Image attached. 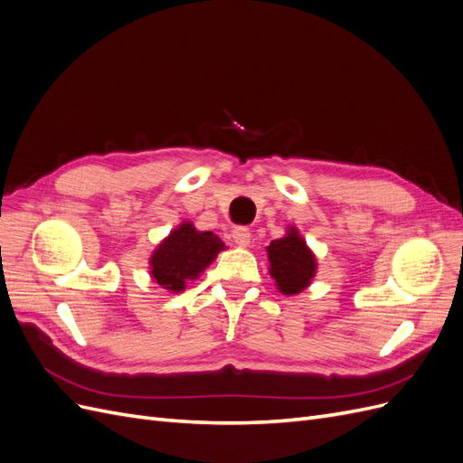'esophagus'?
Masks as SVG:
<instances>
[{
  "label": "esophagus",
  "mask_w": 463,
  "mask_h": 463,
  "mask_svg": "<svg viewBox=\"0 0 463 463\" xmlns=\"http://www.w3.org/2000/svg\"><path fill=\"white\" fill-rule=\"evenodd\" d=\"M232 237H233V241L240 245V247H249V243H250V233L245 228H235Z\"/></svg>",
  "instance_id": "34e87169"
}]
</instances>
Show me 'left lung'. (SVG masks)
I'll return each mask as SVG.
<instances>
[{"mask_svg":"<svg viewBox=\"0 0 463 463\" xmlns=\"http://www.w3.org/2000/svg\"><path fill=\"white\" fill-rule=\"evenodd\" d=\"M266 255H269V272L279 293L298 296L313 284L317 257L296 226H289L284 237L266 247Z\"/></svg>","mask_w":463,"mask_h":463,"instance_id":"obj_1","label":"left lung"}]
</instances>
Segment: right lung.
Segmentation results:
<instances>
[{
    "mask_svg": "<svg viewBox=\"0 0 463 463\" xmlns=\"http://www.w3.org/2000/svg\"><path fill=\"white\" fill-rule=\"evenodd\" d=\"M223 249L226 245L216 233L199 232L191 222H181L152 250L150 278L164 289L179 293L189 279H197Z\"/></svg>",
    "mask_w": 463,
    "mask_h": 463,
    "instance_id": "1",
    "label": "right lung"
}]
</instances>
